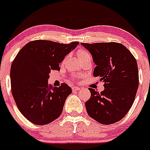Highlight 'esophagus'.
I'll return each instance as SVG.
<instances>
[{
  "label": "esophagus",
  "instance_id": "34e87169",
  "mask_svg": "<svg viewBox=\"0 0 150 150\" xmlns=\"http://www.w3.org/2000/svg\"><path fill=\"white\" fill-rule=\"evenodd\" d=\"M79 90H80L79 87H72V91H79Z\"/></svg>",
  "mask_w": 150,
  "mask_h": 150
}]
</instances>
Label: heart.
<instances>
[{
  "mask_svg": "<svg viewBox=\"0 0 150 150\" xmlns=\"http://www.w3.org/2000/svg\"><path fill=\"white\" fill-rule=\"evenodd\" d=\"M77 55H78L79 59V60L83 59V58H85L86 56H90L89 54H88V52H86V51H84V50H82V49L79 50V51H78V53H77Z\"/></svg>",
  "mask_w": 150,
  "mask_h": 150,
  "instance_id": "obj_1",
  "label": "heart"
}]
</instances>
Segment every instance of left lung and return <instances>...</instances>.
<instances>
[{
  "instance_id": "1",
  "label": "left lung",
  "mask_w": 150,
  "mask_h": 150,
  "mask_svg": "<svg viewBox=\"0 0 150 150\" xmlns=\"http://www.w3.org/2000/svg\"><path fill=\"white\" fill-rule=\"evenodd\" d=\"M96 64L94 76L104 82L99 93L89 88L91 97L85 103L90 117L104 125L119 122L132 106L139 86L137 63L124 45L119 43H81Z\"/></svg>"
}]
</instances>
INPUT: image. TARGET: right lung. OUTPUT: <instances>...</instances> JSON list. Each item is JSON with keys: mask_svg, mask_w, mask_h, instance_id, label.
I'll use <instances>...</instances> for the list:
<instances>
[{"mask_svg": "<svg viewBox=\"0 0 150 150\" xmlns=\"http://www.w3.org/2000/svg\"><path fill=\"white\" fill-rule=\"evenodd\" d=\"M79 42L64 44L46 40L28 42L18 53L11 68V85L18 109L30 122L44 125L62 113L71 88L64 83L59 87L48 84L51 70Z\"/></svg>", "mask_w": 150, "mask_h": 150, "instance_id": "add662e5", "label": "right lung"}]
</instances>
